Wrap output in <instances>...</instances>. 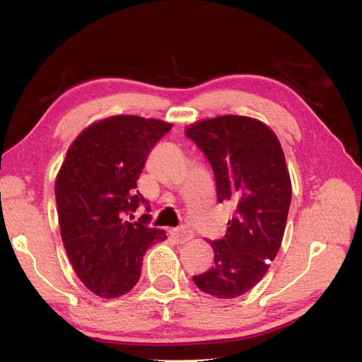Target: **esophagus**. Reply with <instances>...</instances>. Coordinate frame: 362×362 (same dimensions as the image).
<instances>
[{
  "label": "esophagus",
  "mask_w": 362,
  "mask_h": 362,
  "mask_svg": "<svg viewBox=\"0 0 362 362\" xmlns=\"http://www.w3.org/2000/svg\"><path fill=\"white\" fill-rule=\"evenodd\" d=\"M173 235H174L180 243H187V241H189V240H193V236H194L193 230H191L189 227H185V226H182V227H179V228H174V230H173Z\"/></svg>",
  "instance_id": "1"
}]
</instances>
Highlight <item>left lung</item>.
<instances>
[{
  "instance_id": "obj_1",
  "label": "left lung",
  "mask_w": 362,
  "mask_h": 362,
  "mask_svg": "<svg viewBox=\"0 0 362 362\" xmlns=\"http://www.w3.org/2000/svg\"><path fill=\"white\" fill-rule=\"evenodd\" d=\"M185 135L211 165L218 201L236 206L224 238L210 241L213 267L193 281L218 298L240 297L263 279L281 245L292 194L283 149L263 122L236 115L199 121Z\"/></svg>"
}]
</instances>
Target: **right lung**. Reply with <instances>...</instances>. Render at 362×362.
<instances>
[{
  "label": "right lung",
  "mask_w": 362,
  "mask_h": 362,
  "mask_svg": "<svg viewBox=\"0 0 362 362\" xmlns=\"http://www.w3.org/2000/svg\"><path fill=\"white\" fill-rule=\"evenodd\" d=\"M171 124L118 115L88 126L68 149L56 179L60 235L81 281L104 298L126 294L140 280L146 250L163 230L134 219L148 201L135 191L146 158Z\"/></svg>",
  "instance_id": "1"
}]
</instances>
